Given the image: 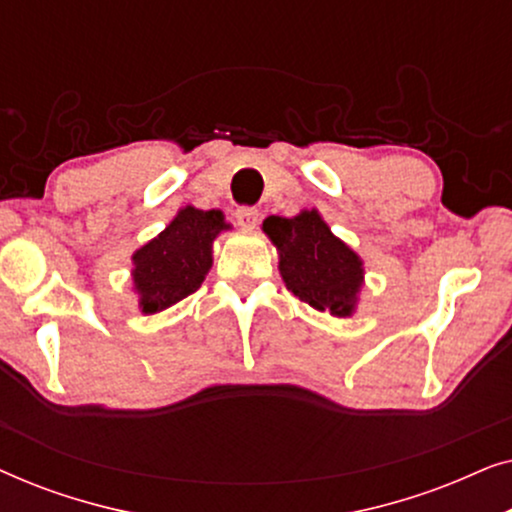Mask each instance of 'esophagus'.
Wrapping results in <instances>:
<instances>
[{
    "label": "esophagus",
    "instance_id": "1",
    "mask_svg": "<svg viewBox=\"0 0 512 512\" xmlns=\"http://www.w3.org/2000/svg\"><path fill=\"white\" fill-rule=\"evenodd\" d=\"M235 221L240 223L242 228H254L256 221H258V209L256 207H247V205L237 207L235 209Z\"/></svg>",
    "mask_w": 512,
    "mask_h": 512
}]
</instances>
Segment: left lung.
I'll list each match as a JSON object with an SVG mask.
<instances>
[{
    "label": "left lung",
    "instance_id": "8db88e82",
    "mask_svg": "<svg viewBox=\"0 0 512 512\" xmlns=\"http://www.w3.org/2000/svg\"><path fill=\"white\" fill-rule=\"evenodd\" d=\"M263 230L277 244L279 272L293 296L335 317L352 314L361 289V261L314 209L293 219L268 216Z\"/></svg>",
    "mask_w": 512,
    "mask_h": 512
}]
</instances>
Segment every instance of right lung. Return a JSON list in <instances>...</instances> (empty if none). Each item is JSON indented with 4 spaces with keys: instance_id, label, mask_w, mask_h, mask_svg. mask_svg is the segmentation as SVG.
<instances>
[{
    "instance_id": "obj_1",
    "label": "right lung",
    "mask_w": 512,
    "mask_h": 512,
    "mask_svg": "<svg viewBox=\"0 0 512 512\" xmlns=\"http://www.w3.org/2000/svg\"><path fill=\"white\" fill-rule=\"evenodd\" d=\"M223 228V214L216 209L186 207L156 240L132 256V279L142 296V312H160L200 289L212 268V242Z\"/></svg>"
}]
</instances>
